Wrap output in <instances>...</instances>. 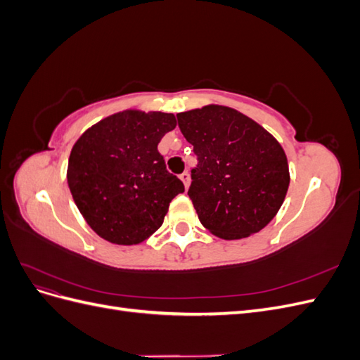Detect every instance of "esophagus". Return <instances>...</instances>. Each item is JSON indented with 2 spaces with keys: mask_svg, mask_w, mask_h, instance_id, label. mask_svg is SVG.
I'll return each mask as SVG.
<instances>
[{
  "mask_svg": "<svg viewBox=\"0 0 360 360\" xmlns=\"http://www.w3.org/2000/svg\"><path fill=\"white\" fill-rule=\"evenodd\" d=\"M180 180L183 181V184H184V188H189V184H191V174L188 172V171H184V172H181L180 174Z\"/></svg>",
  "mask_w": 360,
  "mask_h": 360,
  "instance_id": "esophagus-1",
  "label": "esophagus"
}]
</instances>
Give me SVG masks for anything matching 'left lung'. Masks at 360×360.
Wrapping results in <instances>:
<instances>
[{
    "mask_svg": "<svg viewBox=\"0 0 360 360\" xmlns=\"http://www.w3.org/2000/svg\"><path fill=\"white\" fill-rule=\"evenodd\" d=\"M198 156L189 198L213 236L238 240L274 219L290 186L287 155L270 132L230 106L205 105L177 114Z\"/></svg>",
    "mask_w": 360,
    "mask_h": 360,
    "instance_id": "left-lung-1",
    "label": "left lung"
}]
</instances>
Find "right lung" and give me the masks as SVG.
Wrapping results in <instances>:
<instances>
[{"label":"right lung","mask_w":360,"mask_h":360,"mask_svg":"<svg viewBox=\"0 0 360 360\" xmlns=\"http://www.w3.org/2000/svg\"><path fill=\"white\" fill-rule=\"evenodd\" d=\"M176 126L174 114L124 110L86 129L73 144L69 189L97 236L130 246L159 230L169 202L184 192L158 150Z\"/></svg>","instance_id":"obj_1"}]
</instances>
